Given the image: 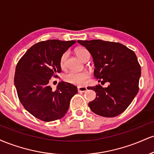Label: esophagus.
<instances>
[{
	"instance_id": "1",
	"label": "esophagus",
	"mask_w": 154,
	"mask_h": 154,
	"mask_svg": "<svg viewBox=\"0 0 154 154\" xmlns=\"http://www.w3.org/2000/svg\"><path fill=\"white\" fill-rule=\"evenodd\" d=\"M77 90H78V92H81V93H84L87 91V88L86 87H78L77 88Z\"/></svg>"
}]
</instances>
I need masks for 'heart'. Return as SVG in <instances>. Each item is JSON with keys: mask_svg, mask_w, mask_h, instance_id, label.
<instances>
[{"mask_svg": "<svg viewBox=\"0 0 154 154\" xmlns=\"http://www.w3.org/2000/svg\"><path fill=\"white\" fill-rule=\"evenodd\" d=\"M76 54L78 57L82 61L85 60L87 58H90L91 55H90L89 51L87 49L83 48H80L77 49L76 51ZM67 53H64L62 55L61 58V61H60V64L62 68H65L66 67V59H67ZM89 77V74L88 72L82 71V72H74L71 71L67 72L66 75H64V80L66 82L70 83V84L75 85L82 86L85 85L87 79Z\"/></svg>", "mask_w": 154, "mask_h": 154, "instance_id": "obj_1", "label": "heart"}]
</instances>
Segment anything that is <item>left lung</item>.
<instances>
[{"instance_id": "obj_1", "label": "left lung", "mask_w": 154, "mask_h": 154, "mask_svg": "<svg viewBox=\"0 0 154 154\" xmlns=\"http://www.w3.org/2000/svg\"><path fill=\"white\" fill-rule=\"evenodd\" d=\"M86 48L95 64L94 77L98 82H109L107 88L100 85L88 87L96 93L88 103L98 115L114 117L129 106L138 92L141 69L134 51L122 44L101 40H77Z\"/></svg>"}]
</instances>
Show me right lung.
<instances>
[{"label": "right lung", "mask_w": 154, "mask_h": 154, "mask_svg": "<svg viewBox=\"0 0 154 154\" xmlns=\"http://www.w3.org/2000/svg\"><path fill=\"white\" fill-rule=\"evenodd\" d=\"M76 43L48 40L32 45L21 58L14 75V85L21 103L38 119L51 122L62 118L77 88L69 82L59 83L55 91L49 80L61 72L62 55Z\"/></svg>", "instance_id": "1"}]
</instances>
